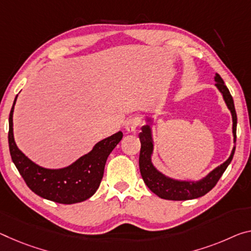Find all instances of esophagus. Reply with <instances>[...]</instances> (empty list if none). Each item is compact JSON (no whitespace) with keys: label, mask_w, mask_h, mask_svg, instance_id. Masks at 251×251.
Returning a JSON list of instances; mask_svg holds the SVG:
<instances>
[{"label":"esophagus","mask_w":251,"mask_h":251,"mask_svg":"<svg viewBox=\"0 0 251 251\" xmlns=\"http://www.w3.org/2000/svg\"><path fill=\"white\" fill-rule=\"evenodd\" d=\"M141 124V118L138 116H134V117H130L126 121L125 123V128L127 132L129 133H133L136 130V128Z\"/></svg>","instance_id":"34e87169"}]
</instances>
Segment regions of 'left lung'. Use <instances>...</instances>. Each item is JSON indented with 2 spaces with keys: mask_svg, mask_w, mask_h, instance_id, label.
I'll return each instance as SVG.
<instances>
[{
  "mask_svg": "<svg viewBox=\"0 0 251 251\" xmlns=\"http://www.w3.org/2000/svg\"><path fill=\"white\" fill-rule=\"evenodd\" d=\"M214 81H216V87L219 91L222 94L224 100L228 107L230 113L232 116V134H233V142L236 143V132H237V114L234 109V104L231 94L229 89L226 88L224 80L220 77V75L216 74L214 75ZM150 118L147 119V122ZM140 141H141V153H140V171L141 176L144 180L145 184L147 185L153 193L156 194L157 197L165 200H173V201H184V200H192L200 197H203L204 194L209 192L210 190L214 188L217 184L219 178L221 177L222 174L228 168L230 162L232 161L234 150L236 146H233L232 152L230 154L228 160L222 163L220 166L211 171L208 176L199 181H180L174 180L169 176H164L161 173L152 163V154H153V137H152V129L150 125H145L142 127V132L140 133Z\"/></svg>",
  "mask_w": 251,
  "mask_h": 251,
  "instance_id": "1",
  "label": "left lung"
}]
</instances>
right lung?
<instances>
[{
  "label": "right lung",
  "instance_id": "1",
  "mask_svg": "<svg viewBox=\"0 0 251 251\" xmlns=\"http://www.w3.org/2000/svg\"><path fill=\"white\" fill-rule=\"evenodd\" d=\"M17 97L9 117V147L12 161L30 190L39 197L62 204L78 203L94 196L104 176L107 157L121 142L123 133L118 132L98 142L88 154L67 168H42L27 158L15 144L13 111Z\"/></svg>",
  "mask_w": 251,
  "mask_h": 251
}]
</instances>
